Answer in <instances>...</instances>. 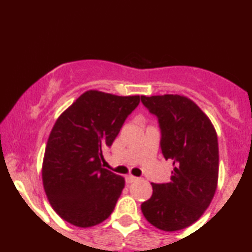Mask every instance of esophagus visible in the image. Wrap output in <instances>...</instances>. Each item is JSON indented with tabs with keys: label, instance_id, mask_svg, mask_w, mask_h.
<instances>
[{
	"label": "esophagus",
	"instance_id": "1",
	"mask_svg": "<svg viewBox=\"0 0 252 252\" xmlns=\"http://www.w3.org/2000/svg\"><path fill=\"white\" fill-rule=\"evenodd\" d=\"M137 180V177L133 176V175H128V176L126 177V184H133V182H135Z\"/></svg>",
	"mask_w": 252,
	"mask_h": 252
}]
</instances>
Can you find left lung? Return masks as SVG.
<instances>
[{"instance_id":"1","label":"left lung","mask_w":252,"mask_h":252,"mask_svg":"<svg viewBox=\"0 0 252 252\" xmlns=\"http://www.w3.org/2000/svg\"><path fill=\"white\" fill-rule=\"evenodd\" d=\"M141 101L158 117L161 153L173 161L170 181L151 184L152 197L141 204V211L156 228L180 231L199 220L215 195L216 130L199 106L185 95H142Z\"/></svg>"}]
</instances>
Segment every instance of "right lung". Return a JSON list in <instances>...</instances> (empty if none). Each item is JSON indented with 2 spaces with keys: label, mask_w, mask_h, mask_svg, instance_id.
Here are the masks:
<instances>
[{
  "label": "right lung",
  "mask_w": 252,
  "mask_h": 252,
  "mask_svg": "<svg viewBox=\"0 0 252 252\" xmlns=\"http://www.w3.org/2000/svg\"><path fill=\"white\" fill-rule=\"evenodd\" d=\"M139 102L140 95L87 91L55 122L44 151L42 181L52 208L68 223L87 228L112 214L126 181L102 168V150L112 145Z\"/></svg>",
  "instance_id": "right-lung-1"
}]
</instances>
